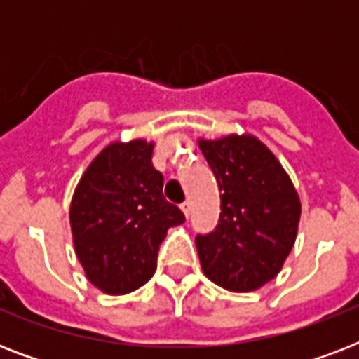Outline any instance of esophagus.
<instances>
[{"instance_id": "34e87169", "label": "esophagus", "mask_w": 359, "mask_h": 359, "mask_svg": "<svg viewBox=\"0 0 359 359\" xmlns=\"http://www.w3.org/2000/svg\"><path fill=\"white\" fill-rule=\"evenodd\" d=\"M180 208H182V212H184L186 218H190V216H191V205H190V201L182 203V205H180Z\"/></svg>"}]
</instances>
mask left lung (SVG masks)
Masks as SVG:
<instances>
[{
	"label": "left lung",
	"instance_id": "1",
	"mask_svg": "<svg viewBox=\"0 0 359 359\" xmlns=\"http://www.w3.org/2000/svg\"><path fill=\"white\" fill-rule=\"evenodd\" d=\"M219 191V224L196 245L203 273L233 292L261 289L281 272L298 235L302 203L292 180L259 137H199Z\"/></svg>",
	"mask_w": 359,
	"mask_h": 359
}]
</instances>
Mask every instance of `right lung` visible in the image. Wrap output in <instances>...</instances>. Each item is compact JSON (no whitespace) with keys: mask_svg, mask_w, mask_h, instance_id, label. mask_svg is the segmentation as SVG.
Masks as SVG:
<instances>
[{"mask_svg":"<svg viewBox=\"0 0 359 359\" xmlns=\"http://www.w3.org/2000/svg\"><path fill=\"white\" fill-rule=\"evenodd\" d=\"M154 143L111 141L81 175L70 201V231L86 278L106 294H128L156 272L169 227L184 214L163 197L152 168Z\"/></svg>","mask_w":359,"mask_h":359,"instance_id":"1","label":"right lung"}]
</instances>
